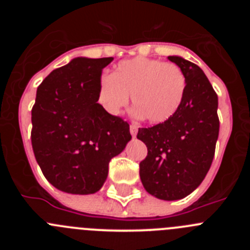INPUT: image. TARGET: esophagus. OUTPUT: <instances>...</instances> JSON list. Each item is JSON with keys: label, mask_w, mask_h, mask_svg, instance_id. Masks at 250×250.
Returning <instances> with one entry per match:
<instances>
[{"label": "esophagus", "mask_w": 250, "mask_h": 250, "mask_svg": "<svg viewBox=\"0 0 250 250\" xmlns=\"http://www.w3.org/2000/svg\"><path fill=\"white\" fill-rule=\"evenodd\" d=\"M138 129H139V126L136 125V124H131V125H130V134H131L134 138H135L136 134H138Z\"/></svg>", "instance_id": "esophagus-1"}]
</instances>
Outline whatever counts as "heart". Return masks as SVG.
<instances>
[{
    "instance_id": "obj_1",
    "label": "heart",
    "mask_w": 250,
    "mask_h": 250,
    "mask_svg": "<svg viewBox=\"0 0 250 250\" xmlns=\"http://www.w3.org/2000/svg\"><path fill=\"white\" fill-rule=\"evenodd\" d=\"M187 89V77L179 66L160 60L135 57L115 66L110 76L99 81L98 103L109 115L116 116L129 103L135 114L149 123L169 120L180 107Z\"/></svg>"
}]
</instances>
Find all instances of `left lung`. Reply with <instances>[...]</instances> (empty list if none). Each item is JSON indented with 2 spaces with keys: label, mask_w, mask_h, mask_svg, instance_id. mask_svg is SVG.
I'll return each mask as SVG.
<instances>
[{
  "label": "left lung",
  "mask_w": 250,
  "mask_h": 250,
  "mask_svg": "<svg viewBox=\"0 0 250 250\" xmlns=\"http://www.w3.org/2000/svg\"><path fill=\"white\" fill-rule=\"evenodd\" d=\"M167 59L183 70L187 89L169 120L139 129L138 139L147 147L140 179L158 199L178 200L202 184L213 163L219 135L218 95L199 66L179 56Z\"/></svg>",
  "instance_id": "8db88e82"
}]
</instances>
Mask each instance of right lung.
Here are the masks:
<instances>
[{"label": "right lung", "instance_id": "obj_1", "mask_svg": "<svg viewBox=\"0 0 250 250\" xmlns=\"http://www.w3.org/2000/svg\"><path fill=\"white\" fill-rule=\"evenodd\" d=\"M112 60L77 57L37 87L31 111L32 149L45 178L65 193L100 190L110 160L131 139L129 124L98 103L101 72Z\"/></svg>", "mask_w": 250, "mask_h": 250}]
</instances>
